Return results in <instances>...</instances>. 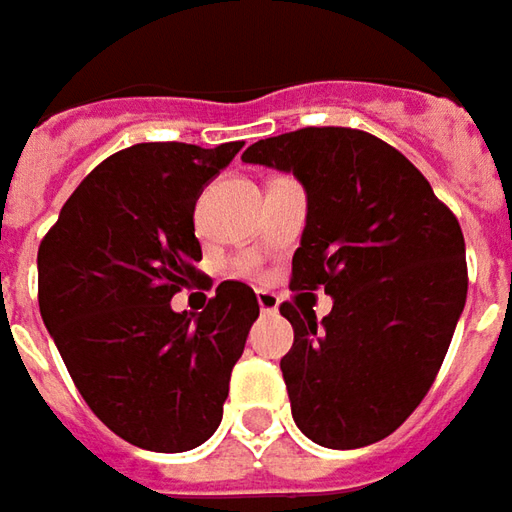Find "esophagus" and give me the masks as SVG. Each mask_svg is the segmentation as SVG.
<instances>
[{
  "mask_svg": "<svg viewBox=\"0 0 512 512\" xmlns=\"http://www.w3.org/2000/svg\"><path fill=\"white\" fill-rule=\"evenodd\" d=\"M257 306L263 314H269V311H277L280 306V297L274 294V291H257Z\"/></svg>",
  "mask_w": 512,
  "mask_h": 512,
  "instance_id": "34e87169",
  "label": "esophagus"
}]
</instances>
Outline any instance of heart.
<instances>
[{
	"instance_id": "b5f03b06",
	"label": "heart",
	"mask_w": 512,
	"mask_h": 512,
	"mask_svg": "<svg viewBox=\"0 0 512 512\" xmlns=\"http://www.w3.org/2000/svg\"><path fill=\"white\" fill-rule=\"evenodd\" d=\"M238 272L240 274H257L255 257H243V260H238Z\"/></svg>"
}]
</instances>
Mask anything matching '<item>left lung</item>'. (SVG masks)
Returning <instances> with one entry per match:
<instances>
[{
  "label": "left lung",
  "mask_w": 512,
  "mask_h": 512,
  "mask_svg": "<svg viewBox=\"0 0 512 512\" xmlns=\"http://www.w3.org/2000/svg\"><path fill=\"white\" fill-rule=\"evenodd\" d=\"M306 189L291 291L326 289L331 314L283 303L294 345L280 360L291 416L334 450L391 436L431 391L467 297L465 238L425 175L382 138L306 127L243 152Z\"/></svg>",
  "instance_id": "1"
}]
</instances>
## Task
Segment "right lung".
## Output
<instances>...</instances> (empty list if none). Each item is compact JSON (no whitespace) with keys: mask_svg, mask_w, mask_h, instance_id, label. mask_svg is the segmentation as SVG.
<instances>
[{"mask_svg":"<svg viewBox=\"0 0 512 512\" xmlns=\"http://www.w3.org/2000/svg\"><path fill=\"white\" fill-rule=\"evenodd\" d=\"M243 147L135 144L101 161L39 246V311L90 411L121 439L181 453L218 431L260 314L223 280L198 314L169 300L203 274L195 201Z\"/></svg>","mask_w":512,"mask_h":512,"instance_id":"right-lung-1","label":"right lung"}]
</instances>
